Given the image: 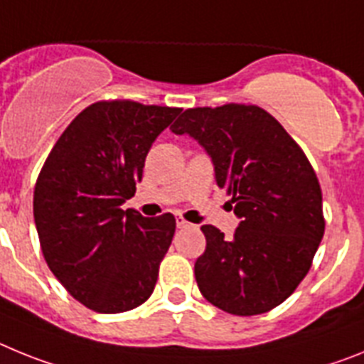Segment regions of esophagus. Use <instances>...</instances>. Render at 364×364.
Returning a JSON list of instances; mask_svg holds the SVG:
<instances>
[{"label": "esophagus", "mask_w": 364, "mask_h": 364, "mask_svg": "<svg viewBox=\"0 0 364 364\" xmlns=\"http://www.w3.org/2000/svg\"><path fill=\"white\" fill-rule=\"evenodd\" d=\"M176 225H178V229H188L191 223L186 220H183V218H176Z\"/></svg>", "instance_id": "esophagus-1"}]
</instances>
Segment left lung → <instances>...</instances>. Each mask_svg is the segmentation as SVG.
<instances>
[{
  "mask_svg": "<svg viewBox=\"0 0 364 364\" xmlns=\"http://www.w3.org/2000/svg\"><path fill=\"white\" fill-rule=\"evenodd\" d=\"M170 129L207 151L240 218L232 238L201 227L207 249L194 264L201 295L242 317L277 308L308 274L324 235L321 185L308 157L258 106L192 107Z\"/></svg>",
  "mask_w": 364,
  "mask_h": 364,
  "instance_id": "obj_1",
  "label": "left lung"
}]
</instances>
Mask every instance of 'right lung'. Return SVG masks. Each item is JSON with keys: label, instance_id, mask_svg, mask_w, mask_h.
Segmentation results:
<instances>
[{"label": "right lung", "instance_id": "add662e5", "mask_svg": "<svg viewBox=\"0 0 364 364\" xmlns=\"http://www.w3.org/2000/svg\"><path fill=\"white\" fill-rule=\"evenodd\" d=\"M179 107L95 102L50 150L34 186V223L49 269L78 302L122 314L148 300L176 218H144L122 203L143 179L151 143Z\"/></svg>", "mask_w": 364, "mask_h": 364}]
</instances>
